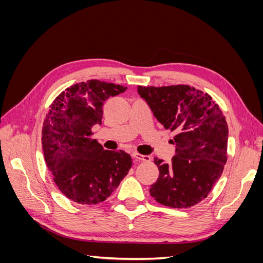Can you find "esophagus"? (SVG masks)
<instances>
[{
	"label": "esophagus",
	"instance_id": "obj_1",
	"mask_svg": "<svg viewBox=\"0 0 263 263\" xmlns=\"http://www.w3.org/2000/svg\"><path fill=\"white\" fill-rule=\"evenodd\" d=\"M133 157L136 159L137 161H142V162H147V161L151 160V158L149 156H144V155H140L138 153H134Z\"/></svg>",
	"mask_w": 263,
	"mask_h": 263
}]
</instances>
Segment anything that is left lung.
<instances>
[{
    "mask_svg": "<svg viewBox=\"0 0 263 263\" xmlns=\"http://www.w3.org/2000/svg\"><path fill=\"white\" fill-rule=\"evenodd\" d=\"M137 90L159 123L176 133L171 162L155 158L159 178L150 195L172 209L196 205L210 194L227 161L224 114L211 95L190 85H138Z\"/></svg>",
    "mask_w": 263,
    "mask_h": 263,
    "instance_id": "1",
    "label": "left lung"
}]
</instances>
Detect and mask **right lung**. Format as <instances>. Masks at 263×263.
I'll list each match as a JSON object with an SVG mask.
<instances>
[{
  "label": "right lung",
  "instance_id": "1",
  "mask_svg": "<svg viewBox=\"0 0 263 263\" xmlns=\"http://www.w3.org/2000/svg\"><path fill=\"white\" fill-rule=\"evenodd\" d=\"M127 87L99 80L71 85L52 102L44 121L45 161L60 192L79 204H98L112 194L132 168L123 150H104L93 139L103 105Z\"/></svg>",
  "mask_w": 263,
  "mask_h": 263
}]
</instances>
